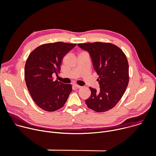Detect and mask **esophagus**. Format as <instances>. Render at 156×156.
Segmentation results:
<instances>
[{"label": "esophagus", "mask_w": 156, "mask_h": 156, "mask_svg": "<svg viewBox=\"0 0 156 156\" xmlns=\"http://www.w3.org/2000/svg\"><path fill=\"white\" fill-rule=\"evenodd\" d=\"M73 86H74L76 88H78V89H79V88H81V86H79V85L76 84H73Z\"/></svg>", "instance_id": "esophagus-1"}]
</instances>
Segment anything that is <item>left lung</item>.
<instances>
[{
    "mask_svg": "<svg viewBox=\"0 0 156 156\" xmlns=\"http://www.w3.org/2000/svg\"><path fill=\"white\" fill-rule=\"evenodd\" d=\"M78 46L90 54L99 78L100 90L90 87L87 106L98 112L112 109L123 96L129 82V66L124 52L108 42H88Z\"/></svg>",
    "mask_w": 156,
    "mask_h": 156,
    "instance_id": "1",
    "label": "left lung"
}]
</instances>
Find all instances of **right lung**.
Returning <instances> with one entry per match:
<instances>
[{"instance_id": "obj_1", "label": "right lung", "mask_w": 156, "mask_h": 156, "mask_svg": "<svg viewBox=\"0 0 156 156\" xmlns=\"http://www.w3.org/2000/svg\"><path fill=\"white\" fill-rule=\"evenodd\" d=\"M76 44L57 42L44 44L29 55L25 66V79L36 104L44 110L54 112L62 108L72 91L70 84L54 81L63 57Z\"/></svg>"}]
</instances>
